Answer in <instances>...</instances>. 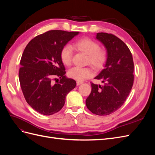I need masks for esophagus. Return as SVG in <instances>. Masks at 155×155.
Masks as SVG:
<instances>
[{
    "instance_id": "esophagus-1",
    "label": "esophagus",
    "mask_w": 155,
    "mask_h": 155,
    "mask_svg": "<svg viewBox=\"0 0 155 155\" xmlns=\"http://www.w3.org/2000/svg\"><path fill=\"white\" fill-rule=\"evenodd\" d=\"M83 83V82H81V81H77L76 82V85H77V86H79V85H80L81 84H82Z\"/></svg>"
}]
</instances>
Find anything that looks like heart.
Instances as JSON below:
<instances>
[{
    "label": "heart",
    "instance_id": "b5f03b06",
    "mask_svg": "<svg viewBox=\"0 0 155 155\" xmlns=\"http://www.w3.org/2000/svg\"><path fill=\"white\" fill-rule=\"evenodd\" d=\"M74 47L78 50L88 55L87 63L96 70H100L104 66L107 61V55L106 51L100 48V45L96 41L88 37L77 41ZM60 58L62 63L70 66L72 63V49L69 45H65L60 52ZM68 76L78 81H82L92 76V72L88 67H76L68 70Z\"/></svg>",
    "mask_w": 155,
    "mask_h": 155
}]
</instances>
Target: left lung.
I'll return each mask as SVG.
<instances>
[{"label": "left lung", "instance_id": "obj_1", "mask_svg": "<svg viewBox=\"0 0 155 155\" xmlns=\"http://www.w3.org/2000/svg\"><path fill=\"white\" fill-rule=\"evenodd\" d=\"M96 39L107 53L104 68L95 78L101 79L104 85L91 83L86 105L93 114L105 116L118 110L129 96L134 82V63L130 50L118 37L101 32L96 34Z\"/></svg>", "mask_w": 155, "mask_h": 155}]
</instances>
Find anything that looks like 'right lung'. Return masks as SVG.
I'll return each mask as SVG.
<instances>
[{
  "mask_svg": "<svg viewBox=\"0 0 155 155\" xmlns=\"http://www.w3.org/2000/svg\"><path fill=\"white\" fill-rule=\"evenodd\" d=\"M78 31L50 30L31 39L23 51L18 78L25 100L41 114L49 116L59 112L64 105L68 93L76 82L65 76L60 52ZM55 77L59 83L54 84Z\"/></svg>",
  "mask_w": 155,
  "mask_h": 155,
  "instance_id": "right-lung-1",
  "label": "right lung"
}]
</instances>
